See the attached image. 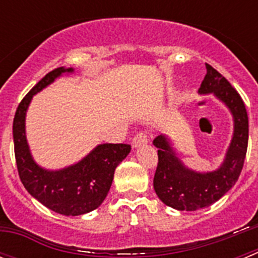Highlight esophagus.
Masks as SVG:
<instances>
[{
	"mask_svg": "<svg viewBox=\"0 0 258 258\" xmlns=\"http://www.w3.org/2000/svg\"><path fill=\"white\" fill-rule=\"evenodd\" d=\"M149 142V138H147V134L146 133H138L132 141V146H133L134 149L137 147H141V146L146 145V143Z\"/></svg>",
	"mask_w": 258,
	"mask_h": 258,
	"instance_id": "esophagus-1",
	"label": "esophagus"
}]
</instances>
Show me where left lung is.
<instances>
[{
	"mask_svg": "<svg viewBox=\"0 0 258 258\" xmlns=\"http://www.w3.org/2000/svg\"><path fill=\"white\" fill-rule=\"evenodd\" d=\"M206 67L207 75L199 93L213 94L229 108L234 132L222 164L211 172H197L184 165L169 136L161 134L155 138L152 143L159 156L154 177L155 192L165 206L177 211H198L220 200L238 181L247 154L248 115L244 102L218 71L209 64Z\"/></svg>",
	"mask_w": 258,
	"mask_h": 258,
	"instance_id": "1",
	"label": "left lung"
}]
</instances>
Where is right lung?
Here are the masks:
<instances>
[{
  "mask_svg": "<svg viewBox=\"0 0 258 258\" xmlns=\"http://www.w3.org/2000/svg\"><path fill=\"white\" fill-rule=\"evenodd\" d=\"M74 68L59 67L41 79L18 106L13 124L18 172L26 190L46 208L63 216H80L94 211L106 199L116 166L131 152L124 143H102L85 157L61 169H45L35 161L26 136V116L33 95Z\"/></svg>",
  "mask_w": 258,
  "mask_h": 258,
  "instance_id": "add662e5",
  "label": "right lung"
}]
</instances>
